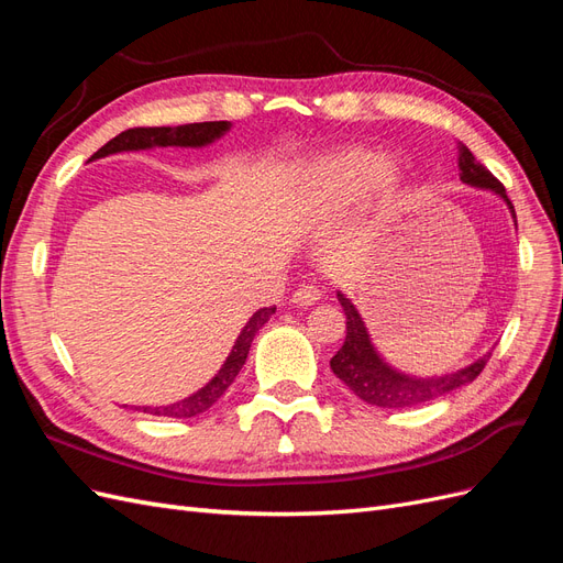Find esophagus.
<instances>
[{
    "label": "esophagus",
    "mask_w": 563,
    "mask_h": 563,
    "mask_svg": "<svg viewBox=\"0 0 563 563\" xmlns=\"http://www.w3.org/2000/svg\"><path fill=\"white\" fill-rule=\"evenodd\" d=\"M319 298H321V288L312 286V284H302L291 296V300L296 305H302V308H310V305H314Z\"/></svg>",
    "instance_id": "obj_1"
}]
</instances>
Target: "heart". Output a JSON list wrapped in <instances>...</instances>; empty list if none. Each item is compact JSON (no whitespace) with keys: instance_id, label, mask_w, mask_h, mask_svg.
I'll list each match as a JSON object with an SVG mask.
<instances>
[{"instance_id":"heart-1","label":"heart","mask_w":563,"mask_h":563,"mask_svg":"<svg viewBox=\"0 0 563 563\" xmlns=\"http://www.w3.org/2000/svg\"><path fill=\"white\" fill-rule=\"evenodd\" d=\"M300 187L323 207L350 201L360 187L368 201L380 203L401 190V168L389 157L373 159L368 150L347 147L305 168Z\"/></svg>"}]
</instances>
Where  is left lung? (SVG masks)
<instances>
[{
  "mask_svg": "<svg viewBox=\"0 0 563 563\" xmlns=\"http://www.w3.org/2000/svg\"><path fill=\"white\" fill-rule=\"evenodd\" d=\"M457 166H460V180L472 187H484V190L500 195L507 201L509 211H512V218H517L512 201H509L505 195L503 183L493 176L484 164L476 162L465 145H460ZM338 302L343 305L345 317H347V335H345L343 347H340L331 360V368L356 397L371 406L411 408V406L434 401L439 397L449 395V391L472 383L490 360V352H488L482 356V360H476L463 371L449 373V376H434V378L406 376V373H399L383 362V356L376 352V347H373L364 321L360 312H356L354 305L350 302V298H345L338 291Z\"/></svg>",
  "mask_w": 563,
  "mask_h": 563,
  "instance_id": "obj_1",
  "label": "left lung"
}]
</instances>
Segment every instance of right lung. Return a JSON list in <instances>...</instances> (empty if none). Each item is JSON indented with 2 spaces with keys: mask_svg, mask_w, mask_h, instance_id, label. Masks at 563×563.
I'll use <instances>...</instances> for the list:
<instances>
[{
  "mask_svg": "<svg viewBox=\"0 0 563 563\" xmlns=\"http://www.w3.org/2000/svg\"><path fill=\"white\" fill-rule=\"evenodd\" d=\"M230 122H201V124H183V126H139V129H126L110 143H106L100 147L96 155L89 159H100V157H108L114 155V152H129V150H147V147H168V145H176V147H201V145H209L216 139H220L225 131H230ZM277 308H261L255 312L249 321L246 327L242 329L240 338H236V343L230 352V356L225 360V364L220 366V371L216 376L203 385L201 389H197L195 395H190L183 401L176 404H166V406H143V413H152V416H164V418H192L199 416L203 411H209V408L223 397V391L234 383L236 373L242 371L251 343L255 333H258L267 319L275 314Z\"/></svg>",
  "mask_w": 563,
  "mask_h": 563,
  "instance_id": "add662e5",
  "label": "right lung"
}]
</instances>
